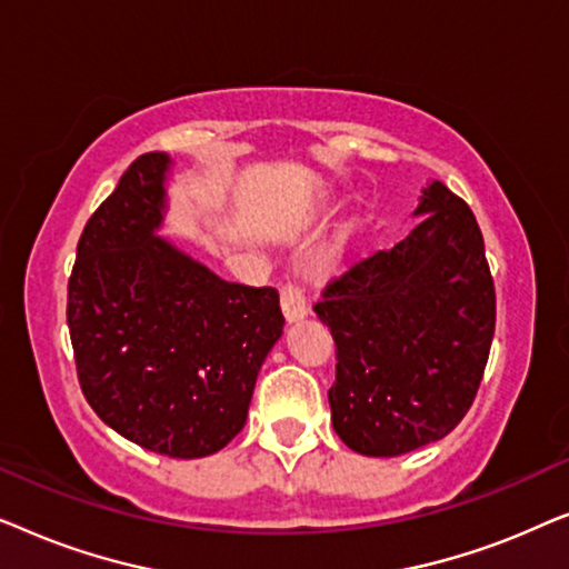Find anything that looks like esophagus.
Instances as JSON below:
<instances>
[{
    "mask_svg": "<svg viewBox=\"0 0 569 569\" xmlns=\"http://www.w3.org/2000/svg\"><path fill=\"white\" fill-rule=\"evenodd\" d=\"M282 310L287 316V321H298L308 313V298H306V287L300 282H287L282 284Z\"/></svg>",
    "mask_w": 569,
    "mask_h": 569,
    "instance_id": "34e87169",
    "label": "esophagus"
}]
</instances>
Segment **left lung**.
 Here are the masks:
<instances>
[{
	"mask_svg": "<svg viewBox=\"0 0 569 569\" xmlns=\"http://www.w3.org/2000/svg\"><path fill=\"white\" fill-rule=\"evenodd\" d=\"M422 222L326 282L313 310L337 345L333 430L362 456H401L453 430L495 337V279L477 217L446 183Z\"/></svg>",
	"mask_w": 569,
	"mask_h": 569,
	"instance_id": "left-lung-1",
	"label": "left lung"
}]
</instances>
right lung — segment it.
<instances>
[{
  "mask_svg": "<svg viewBox=\"0 0 569 569\" xmlns=\"http://www.w3.org/2000/svg\"><path fill=\"white\" fill-rule=\"evenodd\" d=\"M166 152H144L84 224L67 287L77 380L123 438L201 458L243 430L256 376L282 337L274 287L224 282L168 240Z\"/></svg>",
  "mask_w": 569,
  "mask_h": 569,
  "instance_id": "1",
  "label": "right lung"
}]
</instances>
